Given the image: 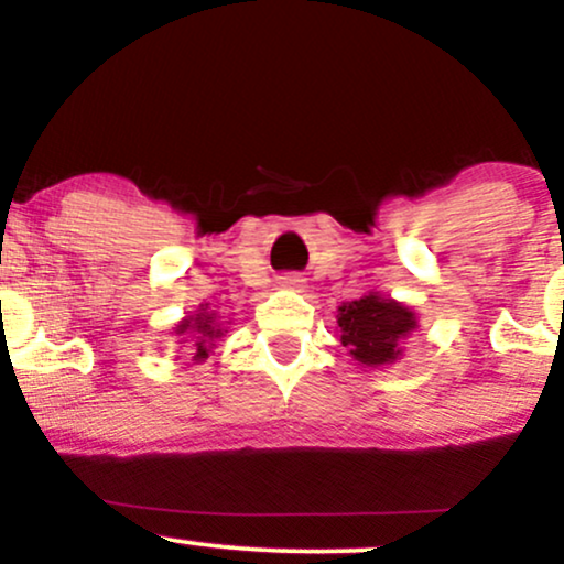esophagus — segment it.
<instances>
[{"label": "esophagus", "mask_w": 564, "mask_h": 564, "mask_svg": "<svg viewBox=\"0 0 564 564\" xmlns=\"http://www.w3.org/2000/svg\"><path fill=\"white\" fill-rule=\"evenodd\" d=\"M278 283H281L283 289H302L304 275L302 273H281L278 275Z\"/></svg>", "instance_id": "1"}]
</instances>
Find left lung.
Masks as SVG:
<instances>
[{"instance_id": "left-lung-1", "label": "left lung", "mask_w": 564, "mask_h": 564, "mask_svg": "<svg viewBox=\"0 0 564 564\" xmlns=\"http://www.w3.org/2000/svg\"><path fill=\"white\" fill-rule=\"evenodd\" d=\"M336 323L341 328V345L364 366L392 364L405 336L416 328L411 310L377 294L341 304Z\"/></svg>"}]
</instances>
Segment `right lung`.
<instances>
[{"instance_id": "1", "label": "right lung", "mask_w": 564, "mask_h": 564, "mask_svg": "<svg viewBox=\"0 0 564 564\" xmlns=\"http://www.w3.org/2000/svg\"><path fill=\"white\" fill-rule=\"evenodd\" d=\"M185 332H196L198 336H196V355H193V358L196 360H200V358H206V355H209V347H212V339H217L219 334V328H215L212 326V318L209 315H198L196 321H183L177 326V334H185Z\"/></svg>"}]
</instances>
